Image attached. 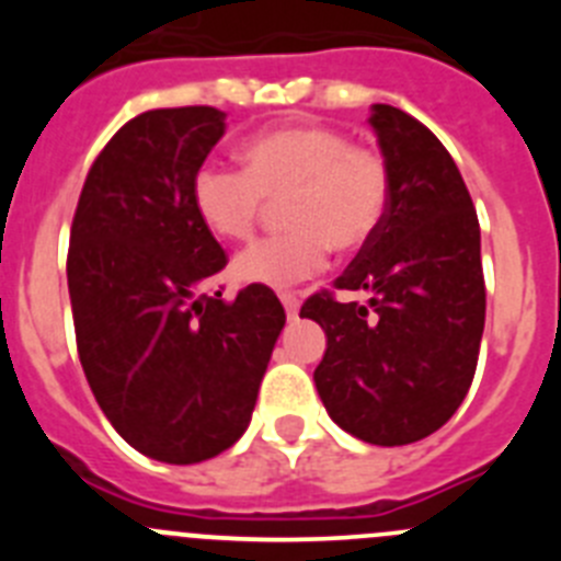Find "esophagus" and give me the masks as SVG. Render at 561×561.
<instances>
[{"label":"esophagus","mask_w":561,"mask_h":561,"mask_svg":"<svg viewBox=\"0 0 561 561\" xmlns=\"http://www.w3.org/2000/svg\"><path fill=\"white\" fill-rule=\"evenodd\" d=\"M280 300H284L286 317H289V320H297V311H300V300H297V295H291V291H284V295H280Z\"/></svg>","instance_id":"34e87169"}]
</instances>
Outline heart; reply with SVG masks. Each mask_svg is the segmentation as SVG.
Returning a JSON list of instances; mask_svg holds the SVG:
<instances>
[{"label": "heart", "instance_id": "1", "mask_svg": "<svg viewBox=\"0 0 561 561\" xmlns=\"http://www.w3.org/2000/svg\"><path fill=\"white\" fill-rule=\"evenodd\" d=\"M244 171L207 162L191 185L202 225L247 238L270 202H284L286 230L257 238L232 261L241 284L286 289L325 266L329 247L356 252L374 241L390 205V168L379 151L351 146L325 126L264 131L241 148Z\"/></svg>", "mask_w": 561, "mask_h": 561}]
</instances>
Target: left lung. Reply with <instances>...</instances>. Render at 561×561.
I'll return each instance as SVG.
<instances>
[{
  "mask_svg": "<svg viewBox=\"0 0 561 561\" xmlns=\"http://www.w3.org/2000/svg\"><path fill=\"white\" fill-rule=\"evenodd\" d=\"M370 126L390 168V205L334 289L300 309L329 336L317 393L345 433L376 447L427 438L474 379L485 323L480 225L463 176L424 123L374 103Z\"/></svg>",
  "mask_w": 561,
  "mask_h": 561,
  "instance_id": "left-lung-1",
  "label": "left lung"
}]
</instances>
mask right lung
I'll return each instance as SVG.
<instances>
[{
	"label": "right lung",
	"instance_id": "1",
	"mask_svg": "<svg viewBox=\"0 0 561 561\" xmlns=\"http://www.w3.org/2000/svg\"><path fill=\"white\" fill-rule=\"evenodd\" d=\"M225 134L213 106L151 108L103 146L69 230L78 356L112 427L162 463L232 447L255 410L286 311L270 286H205L227 252L191 185Z\"/></svg>",
	"mask_w": 561,
	"mask_h": 561
}]
</instances>
